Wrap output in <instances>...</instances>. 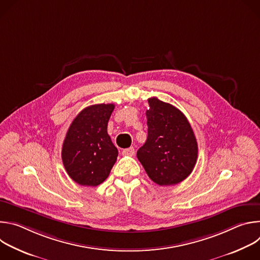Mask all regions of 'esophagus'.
Here are the masks:
<instances>
[{
    "instance_id": "obj_1",
    "label": "esophagus",
    "mask_w": 260,
    "mask_h": 260,
    "mask_svg": "<svg viewBox=\"0 0 260 260\" xmlns=\"http://www.w3.org/2000/svg\"><path fill=\"white\" fill-rule=\"evenodd\" d=\"M135 153H136V151L134 149V147H129V148H127V149L122 150V155H125V156H133V155H135Z\"/></svg>"
}]
</instances>
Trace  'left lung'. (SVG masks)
Wrapping results in <instances>:
<instances>
[{
	"label": "left lung",
	"mask_w": 260,
	"mask_h": 260,
	"mask_svg": "<svg viewBox=\"0 0 260 260\" xmlns=\"http://www.w3.org/2000/svg\"><path fill=\"white\" fill-rule=\"evenodd\" d=\"M148 137L137 157L149 178L160 186L186 179L198 159L192 127L179 109L157 98L148 99Z\"/></svg>",
	"instance_id": "8db88e82"
}]
</instances>
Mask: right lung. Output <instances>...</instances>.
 <instances>
[{
	"label": "right lung",
	"instance_id": "obj_1",
	"mask_svg": "<svg viewBox=\"0 0 260 260\" xmlns=\"http://www.w3.org/2000/svg\"><path fill=\"white\" fill-rule=\"evenodd\" d=\"M114 104L86 107L71 123L61 150L70 178L82 186H98L109 176L118 150L107 132Z\"/></svg>",
	"mask_w": 260,
	"mask_h": 260
}]
</instances>
